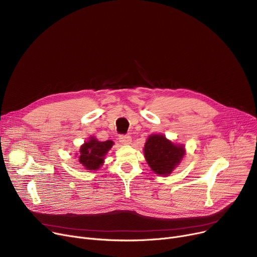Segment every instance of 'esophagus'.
Here are the masks:
<instances>
[{"label":"esophagus","instance_id":"1","mask_svg":"<svg viewBox=\"0 0 257 257\" xmlns=\"http://www.w3.org/2000/svg\"><path fill=\"white\" fill-rule=\"evenodd\" d=\"M118 141L124 144V145H128L131 143V137L128 136V134H120V136L118 137Z\"/></svg>","mask_w":257,"mask_h":257}]
</instances>
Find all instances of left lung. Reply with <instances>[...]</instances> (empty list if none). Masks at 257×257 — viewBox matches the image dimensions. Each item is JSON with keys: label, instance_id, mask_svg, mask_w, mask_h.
<instances>
[{"label": "left lung", "instance_id": "obj_1", "mask_svg": "<svg viewBox=\"0 0 257 257\" xmlns=\"http://www.w3.org/2000/svg\"><path fill=\"white\" fill-rule=\"evenodd\" d=\"M145 157L148 165L159 175H169L184 155V147L176 146L164 136L154 134L145 145Z\"/></svg>", "mask_w": 257, "mask_h": 257}]
</instances>
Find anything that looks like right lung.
Returning <instances> with one entry per match:
<instances>
[{"label": "right lung", "instance_id": "right-lung-1", "mask_svg": "<svg viewBox=\"0 0 257 257\" xmlns=\"http://www.w3.org/2000/svg\"><path fill=\"white\" fill-rule=\"evenodd\" d=\"M112 141L99 142L94 138H90L87 143H85L80 149L79 161L82 164L86 170H98L104 160L105 154L112 147Z\"/></svg>", "mask_w": 257, "mask_h": 257}]
</instances>
